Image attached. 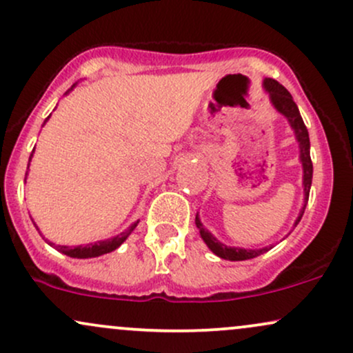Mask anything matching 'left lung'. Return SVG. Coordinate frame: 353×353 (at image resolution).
I'll return each instance as SVG.
<instances>
[{
	"label": "left lung",
	"instance_id": "obj_1",
	"mask_svg": "<svg viewBox=\"0 0 353 353\" xmlns=\"http://www.w3.org/2000/svg\"><path fill=\"white\" fill-rule=\"evenodd\" d=\"M264 88L265 91L269 92L270 96V103L274 104V108L277 109L281 114H283L289 121L290 128L294 129L295 137L299 141V148H301V163L303 168V190H305V202L309 201V192H310V185H312V172H314V168H312V159H310V141H309V131H307L305 124H303V119L299 112L297 104L294 103L292 96L290 92L287 91L285 88L282 86L281 83L272 78H265L264 79ZM305 205L299 214L297 221H295V225L299 224L303 216V210H305ZM196 225L199 229L201 237L204 239V242L208 244V247L212 250L217 257L225 259V261H247V259H254L257 255L267 252V250L272 249V245L264 247V249H241V247H228L225 244H221L209 230L204 229V225L201 224L199 217L196 216Z\"/></svg>",
	"mask_w": 353,
	"mask_h": 353
}]
</instances>
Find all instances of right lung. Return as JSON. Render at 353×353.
<instances>
[{
    "label": "right lung",
    "mask_w": 353,
    "mask_h": 353,
    "mask_svg": "<svg viewBox=\"0 0 353 353\" xmlns=\"http://www.w3.org/2000/svg\"><path fill=\"white\" fill-rule=\"evenodd\" d=\"M72 89V88H71ZM33 156V154H31ZM31 161V157H30ZM30 168V165H28ZM139 222V221H137ZM137 222L131 225L128 230H124V232H121L119 236L112 237V239H108V241H99V242H94V244H88V245H78V247H68V245H56L50 242L51 245H54L56 249L59 250V252H63L64 255H70V257H74V259H89V257H99V255L103 254H108V252H112V250H116L117 247H119L125 239L129 237V234L132 232V230L136 229ZM41 234V232H39ZM44 239V237H43Z\"/></svg>",
    "instance_id": "1"
}]
</instances>
